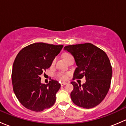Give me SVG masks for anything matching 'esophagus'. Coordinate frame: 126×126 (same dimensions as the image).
I'll return each instance as SVG.
<instances>
[{
  "instance_id": "esophagus-1",
  "label": "esophagus",
  "mask_w": 126,
  "mask_h": 126,
  "mask_svg": "<svg viewBox=\"0 0 126 126\" xmlns=\"http://www.w3.org/2000/svg\"><path fill=\"white\" fill-rule=\"evenodd\" d=\"M67 82H61V85L62 86H64V85H66L67 84Z\"/></svg>"
}]
</instances>
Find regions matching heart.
<instances>
[{"instance_id":"b5f03b06","label":"heart","mask_w":126,"mask_h":126,"mask_svg":"<svg viewBox=\"0 0 126 126\" xmlns=\"http://www.w3.org/2000/svg\"><path fill=\"white\" fill-rule=\"evenodd\" d=\"M72 57H72V56L69 54H65L64 55V60L66 61V62L68 60L70 59L71 58H72ZM55 60H54L53 61V64L55 63ZM57 76H58V78L60 79H62V80H65L67 79V74H66L59 73V74H58Z\"/></svg>"}]
</instances>
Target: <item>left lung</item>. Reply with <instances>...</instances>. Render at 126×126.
<instances>
[{
    "instance_id": "1",
    "label": "left lung",
    "mask_w": 126,
    "mask_h": 126,
    "mask_svg": "<svg viewBox=\"0 0 126 126\" xmlns=\"http://www.w3.org/2000/svg\"><path fill=\"white\" fill-rule=\"evenodd\" d=\"M64 50L74 57L77 68L73 79L85 77L83 85L71 82L74 89L71 93L72 102L85 109L97 106L109 91L112 68L107 54L91 43L66 46Z\"/></svg>"
}]
</instances>
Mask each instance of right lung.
Returning <instances> with one entry per match:
<instances>
[{
    "mask_svg": "<svg viewBox=\"0 0 126 126\" xmlns=\"http://www.w3.org/2000/svg\"><path fill=\"white\" fill-rule=\"evenodd\" d=\"M63 47L36 43L23 48L16 56L11 74L13 91L19 101L27 109L41 111L55 103L56 94L61 85L55 80L43 84L40 76L51 66Z\"/></svg>",
    "mask_w": 126,
    "mask_h": 126,
    "instance_id": "1",
    "label": "right lung"
}]
</instances>
